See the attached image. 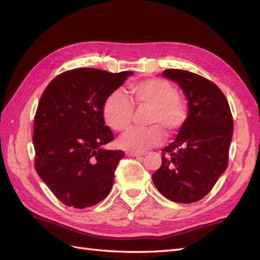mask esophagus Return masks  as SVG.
<instances>
[{"instance_id":"obj_1","label":"esophagus","mask_w":260,"mask_h":260,"mask_svg":"<svg viewBox=\"0 0 260 260\" xmlns=\"http://www.w3.org/2000/svg\"><path fill=\"white\" fill-rule=\"evenodd\" d=\"M125 154H127L128 156H132V157H138V156L144 155L143 153H138V152H127Z\"/></svg>"}]
</instances>
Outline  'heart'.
<instances>
[{
  "label": "heart",
  "instance_id": "obj_1",
  "mask_svg": "<svg viewBox=\"0 0 260 260\" xmlns=\"http://www.w3.org/2000/svg\"><path fill=\"white\" fill-rule=\"evenodd\" d=\"M130 99L120 90L111 92L102 106V116L108 127L118 132L127 130L135 115V106L148 107L147 128L129 130L120 145L132 152H144L165 141V132H177L187 118V109L176 86L167 80L147 79L129 85Z\"/></svg>",
  "mask_w": 260,
  "mask_h": 260
}]
</instances>
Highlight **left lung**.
I'll return each instance as SVG.
<instances>
[{"mask_svg":"<svg viewBox=\"0 0 260 260\" xmlns=\"http://www.w3.org/2000/svg\"><path fill=\"white\" fill-rule=\"evenodd\" d=\"M162 75L183 90L188 116L177 139L161 151V165L152 178L165 198L190 204L205 198L226 169L233 118L214 82L181 69H167Z\"/></svg>","mask_w":260,"mask_h":260,"instance_id":"left-lung-1","label":"left lung"}]
</instances>
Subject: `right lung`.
Listing matches in <instances>:
<instances>
[{
  "label": "right lung",
  "instance_id": "add662e5",
  "mask_svg": "<svg viewBox=\"0 0 260 260\" xmlns=\"http://www.w3.org/2000/svg\"><path fill=\"white\" fill-rule=\"evenodd\" d=\"M132 72L113 74L76 68L46 86L35 116V168L66 206L91 207L111 192L120 149L103 148L115 139L102 106Z\"/></svg>",
  "mask_w": 260,
  "mask_h": 260
}]
</instances>
